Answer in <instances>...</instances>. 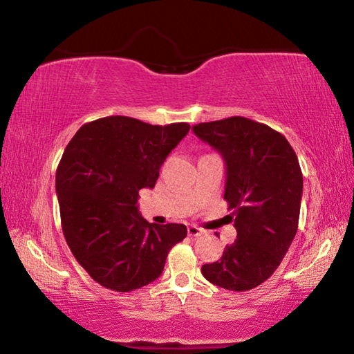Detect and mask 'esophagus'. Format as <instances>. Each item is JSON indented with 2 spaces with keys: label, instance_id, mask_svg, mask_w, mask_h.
Here are the masks:
<instances>
[{
  "label": "esophagus",
  "instance_id": "1",
  "mask_svg": "<svg viewBox=\"0 0 354 354\" xmlns=\"http://www.w3.org/2000/svg\"><path fill=\"white\" fill-rule=\"evenodd\" d=\"M187 232H189L190 237H199L204 231H202V230L198 228V227H194V225H190V227L187 228Z\"/></svg>",
  "mask_w": 354,
  "mask_h": 354
}]
</instances>
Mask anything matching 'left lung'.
Masks as SVG:
<instances>
[{
	"label": "left lung",
	"mask_w": 354,
	"mask_h": 354,
	"mask_svg": "<svg viewBox=\"0 0 354 354\" xmlns=\"http://www.w3.org/2000/svg\"><path fill=\"white\" fill-rule=\"evenodd\" d=\"M193 132L227 164L223 199L237 239L201 268L209 283L245 292L275 272L298 230L303 173L284 135L245 117L199 123Z\"/></svg>",
	"instance_id": "1"
}]
</instances>
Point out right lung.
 <instances>
[{
	"mask_svg": "<svg viewBox=\"0 0 354 354\" xmlns=\"http://www.w3.org/2000/svg\"><path fill=\"white\" fill-rule=\"evenodd\" d=\"M189 123L149 124L111 115L86 123L68 142L56 170L62 231L94 281L131 292L162 274L167 254L187 236L183 223H149L138 192L153 189L165 158Z\"/></svg>",
	"mask_w": 354,
	"mask_h": 354,
	"instance_id": "add662e5",
	"label": "right lung"
}]
</instances>
